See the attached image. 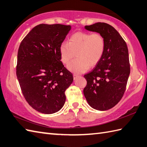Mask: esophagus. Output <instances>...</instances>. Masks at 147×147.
<instances>
[{
    "label": "esophagus",
    "instance_id": "esophagus-1",
    "mask_svg": "<svg viewBox=\"0 0 147 147\" xmlns=\"http://www.w3.org/2000/svg\"><path fill=\"white\" fill-rule=\"evenodd\" d=\"M74 80H76V79H77L78 77H79V76H78V75H77V74H74Z\"/></svg>",
    "mask_w": 147,
    "mask_h": 147
}]
</instances>
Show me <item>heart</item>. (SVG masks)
<instances>
[{"mask_svg": "<svg viewBox=\"0 0 147 147\" xmlns=\"http://www.w3.org/2000/svg\"><path fill=\"white\" fill-rule=\"evenodd\" d=\"M105 40L98 32L91 34L86 32H77L60 46V59L64 64H68L76 56L77 59L68 65L74 73L81 74L94 67L102 58L105 50Z\"/></svg>", "mask_w": 147, "mask_h": 147, "instance_id": "obj_1", "label": "heart"}]
</instances>
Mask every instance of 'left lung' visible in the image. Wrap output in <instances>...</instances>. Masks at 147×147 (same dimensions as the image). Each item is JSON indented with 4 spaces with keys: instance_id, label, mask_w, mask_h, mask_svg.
Instances as JSON below:
<instances>
[{
    "instance_id": "1",
    "label": "left lung",
    "mask_w": 147,
    "mask_h": 147,
    "mask_svg": "<svg viewBox=\"0 0 147 147\" xmlns=\"http://www.w3.org/2000/svg\"><path fill=\"white\" fill-rule=\"evenodd\" d=\"M88 31L100 33L105 40V50L99 62L84 75L87 85L84 96L92 108L106 111L121 99L130 74L128 47L119 32L104 22L86 26Z\"/></svg>"
}]
</instances>
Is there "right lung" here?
Wrapping results in <instances>:
<instances>
[{
	"mask_svg": "<svg viewBox=\"0 0 147 147\" xmlns=\"http://www.w3.org/2000/svg\"><path fill=\"white\" fill-rule=\"evenodd\" d=\"M70 29V25L39 24L19 46L16 75L25 99L40 113L53 114L62 108L65 91L74 80L59 51Z\"/></svg>",
	"mask_w": 147,
	"mask_h": 147,
	"instance_id": "1",
	"label": "right lung"
}]
</instances>
